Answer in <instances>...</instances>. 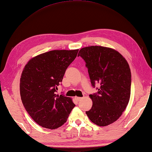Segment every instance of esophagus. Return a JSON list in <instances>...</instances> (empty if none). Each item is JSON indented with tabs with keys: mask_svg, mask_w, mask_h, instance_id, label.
I'll return each mask as SVG.
<instances>
[{
	"mask_svg": "<svg viewBox=\"0 0 152 152\" xmlns=\"http://www.w3.org/2000/svg\"><path fill=\"white\" fill-rule=\"evenodd\" d=\"M75 99L77 100V101H80V100H82V98H81V97H77V96H76L75 97Z\"/></svg>",
	"mask_w": 152,
	"mask_h": 152,
	"instance_id": "esophagus-1",
	"label": "esophagus"
}]
</instances>
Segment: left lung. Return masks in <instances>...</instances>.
Returning <instances> with one entry per match:
<instances>
[{
    "label": "left lung",
    "instance_id": "1",
    "mask_svg": "<svg viewBox=\"0 0 152 152\" xmlns=\"http://www.w3.org/2000/svg\"><path fill=\"white\" fill-rule=\"evenodd\" d=\"M77 56L86 63L93 87L100 83L98 92L89 96L93 106L86 114L91 121L106 126L120 118L128 104L132 75L128 61L114 49L91 46L81 48Z\"/></svg>",
    "mask_w": 152,
    "mask_h": 152
}]
</instances>
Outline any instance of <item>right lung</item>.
<instances>
[{"instance_id":"right-lung-1","label":"right lung","mask_w":152,"mask_h":152,"mask_svg":"<svg viewBox=\"0 0 152 152\" xmlns=\"http://www.w3.org/2000/svg\"><path fill=\"white\" fill-rule=\"evenodd\" d=\"M78 52L54 50L31 58L20 79V94L28 113L43 128L54 129L67 121L75 107L71 98L57 94L66 69Z\"/></svg>"}]
</instances>
